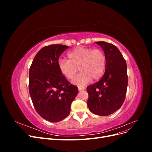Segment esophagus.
I'll list each match as a JSON object with an SVG mask.
<instances>
[{"label":"esophagus","mask_w":152,"mask_h":152,"mask_svg":"<svg viewBox=\"0 0 152 152\" xmlns=\"http://www.w3.org/2000/svg\"><path fill=\"white\" fill-rule=\"evenodd\" d=\"M79 91H83V90H85V88H84V87H79Z\"/></svg>","instance_id":"34e87169"}]
</instances>
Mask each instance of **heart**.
I'll use <instances>...</instances> for the list:
<instances>
[{
  "label": "heart",
  "instance_id": "b5f03b06",
  "mask_svg": "<svg viewBox=\"0 0 152 152\" xmlns=\"http://www.w3.org/2000/svg\"><path fill=\"white\" fill-rule=\"evenodd\" d=\"M68 60L59 59L58 68L63 75L72 79L78 71L80 72L72 80L73 84L83 87L91 81L98 80L103 75L106 68V57L103 50L79 47L68 54Z\"/></svg>",
  "mask_w": 152,
  "mask_h": 152
}]
</instances>
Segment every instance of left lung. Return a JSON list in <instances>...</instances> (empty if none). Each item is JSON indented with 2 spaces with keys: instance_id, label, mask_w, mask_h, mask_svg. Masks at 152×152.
<instances>
[{
  "instance_id": "left-lung-1",
  "label": "left lung",
  "mask_w": 152,
  "mask_h": 152,
  "mask_svg": "<svg viewBox=\"0 0 152 152\" xmlns=\"http://www.w3.org/2000/svg\"><path fill=\"white\" fill-rule=\"evenodd\" d=\"M103 49L106 68L103 77L87 87L90 111L99 116H107L120 108L125 100L127 88V64L120 50L112 44L96 42Z\"/></svg>"
}]
</instances>
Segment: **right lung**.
<instances>
[{
	"mask_svg": "<svg viewBox=\"0 0 152 152\" xmlns=\"http://www.w3.org/2000/svg\"><path fill=\"white\" fill-rule=\"evenodd\" d=\"M67 48L65 45L53 44L41 49L29 70L31 101L37 112L49 122H57L66 118L79 92L58 68V59Z\"/></svg>",
	"mask_w": 152,
	"mask_h": 152,
	"instance_id": "right-lung-1",
	"label": "right lung"
}]
</instances>
